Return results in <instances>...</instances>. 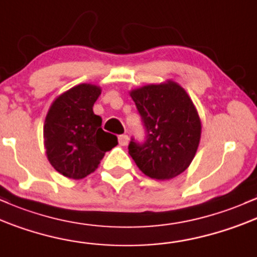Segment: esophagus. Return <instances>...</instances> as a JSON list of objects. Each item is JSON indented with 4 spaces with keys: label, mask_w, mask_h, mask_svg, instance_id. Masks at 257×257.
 Listing matches in <instances>:
<instances>
[{
    "label": "esophagus",
    "mask_w": 257,
    "mask_h": 257,
    "mask_svg": "<svg viewBox=\"0 0 257 257\" xmlns=\"http://www.w3.org/2000/svg\"><path fill=\"white\" fill-rule=\"evenodd\" d=\"M119 144L120 146H127L128 144L127 135H121V136H119Z\"/></svg>",
    "instance_id": "1"
}]
</instances>
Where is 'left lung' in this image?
Returning <instances> with one entry per match:
<instances>
[{
  "label": "left lung",
  "mask_w": 257,
  "mask_h": 257,
  "mask_svg": "<svg viewBox=\"0 0 257 257\" xmlns=\"http://www.w3.org/2000/svg\"><path fill=\"white\" fill-rule=\"evenodd\" d=\"M142 116L146 142L134 140L128 153L138 169L154 180H171L191 165L201 136L200 117L182 86L172 80L130 91Z\"/></svg>",
  "instance_id": "1"
}]
</instances>
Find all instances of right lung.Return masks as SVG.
I'll list each match as a JSON object with an SVG mask.
<instances>
[{"label": "right lung", "instance_id": "1", "mask_svg": "<svg viewBox=\"0 0 257 257\" xmlns=\"http://www.w3.org/2000/svg\"><path fill=\"white\" fill-rule=\"evenodd\" d=\"M102 88L81 83L53 100L43 125L46 155L59 174L81 180L99 165L105 152L117 144V137L103 131L102 117L93 104Z\"/></svg>", "mask_w": 257, "mask_h": 257}]
</instances>
